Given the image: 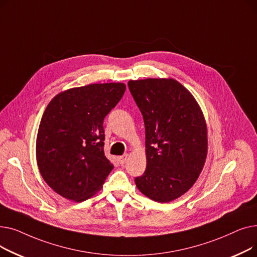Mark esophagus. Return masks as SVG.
Instances as JSON below:
<instances>
[{"label":"esophagus","instance_id":"1","mask_svg":"<svg viewBox=\"0 0 257 257\" xmlns=\"http://www.w3.org/2000/svg\"><path fill=\"white\" fill-rule=\"evenodd\" d=\"M127 158H128V154H124V155H121V156H118L117 160H118V163L120 165H124L126 161H127Z\"/></svg>","mask_w":257,"mask_h":257}]
</instances>
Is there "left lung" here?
Segmentation results:
<instances>
[{
	"instance_id": "1",
	"label": "left lung",
	"mask_w": 257,
	"mask_h": 257,
	"mask_svg": "<svg viewBox=\"0 0 257 257\" xmlns=\"http://www.w3.org/2000/svg\"><path fill=\"white\" fill-rule=\"evenodd\" d=\"M144 117L147 168L136 178L141 193L160 203L185 194L203 170L207 127L193 94L172 78L130 80Z\"/></svg>"
}]
</instances>
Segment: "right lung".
I'll return each instance as SVG.
<instances>
[{
	"mask_svg": "<svg viewBox=\"0 0 257 257\" xmlns=\"http://www.w3.org/2000/svg\"><path fill=\"white\" fill-rule=\"evenodd\" d=\"M124 83H94L59 92L38 127L36 160L52 190L75 202L99 192L113 165L104 153V117L119 102Z\"/></svg>",
	"mask_w": 257,
	"mask_h": 257,
	"instance_id": "1",
	"label": "right lung"
}]
</instances>
